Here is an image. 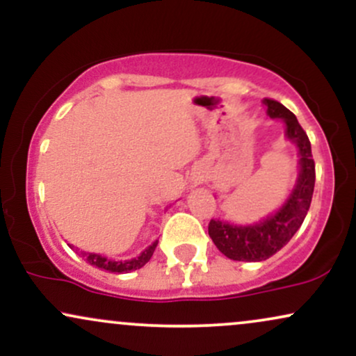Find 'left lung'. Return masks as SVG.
Listing matches in <instances>:
<instances>
[{"label": "left lung", "instance_id": "8db88e82", "mask_svg": "<svg viewBox=\"0 0 356 356\" xmlns=\"http://www.w3.org/2000/svg\"><path fill=\"white\" fill-rule=\"evenodd\" d=\"M266 113L281 118L286 125V137L295 142L300 155V175L291 194L275 214L251 226H234L220 219H211L209 236L224 256L234 261H264L276 254L296 234L308 214L314 189V161L312 144L295 113L280 102L264 99Z\"/></svg>", "mask_w": 356, "mask_h": 356}]
</instances>
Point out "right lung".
Instances as JSON below:
<instances>
[{
  "mask_svg": "<svg viewBox=\"0 0 356 356\" xmlns=\"http://www.w3.org/2000/svg\"><path fill=\"white\" fill-rule=\"evenodd\" d=\"M157 243L159 241H155V243L150 244L145 251L140 252V256L134 257V259H127V261L108 259V257L95 254V252H85V251H80V252H81V257H85V261L92 264V266L105 269V271L108 273H117V275H120V273L136 271V269H140L142 266H145V264L150 261V257H152L155 248H157ZM68 246L73 249V244H68Z\"/></svg>",
  "mask_w": 356,
  "mask_h": 356,
  "instance_id": "obj_1",
  "label": "right lung"
}]
</instances>
